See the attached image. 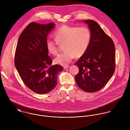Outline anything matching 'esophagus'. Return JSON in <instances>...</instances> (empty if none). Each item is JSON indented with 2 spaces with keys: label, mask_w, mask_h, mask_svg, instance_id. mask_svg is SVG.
I'll list each match as a JSON object with an SVG mask.
<instances>
[{
  "label": "esophagus",
  "mask_w": 130,
  "mask_h": 130,
  "mask_svg": "<svg viewBox=\"0 0 130 130\" xmlns=\"http://www.w3.org/2000/svg\"><path fill=\"white\" fill-rule=\"evenodd\" d=\"M69 68V66H63V69H64V70H66V69H68V68Z\"/></svg>",
  "instance_id": "obj_1"
}]
</instances>
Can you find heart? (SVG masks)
<instances>
[{"instance_id":"1","label":"heart","mask_w":130,"mask_h":130,"mask_svg":"<svg viewBox=\"0 0 130 130\" xmlns=\"http://www.w3.org/2000/svg\"><path fill=\"white\" fill-rule=\"evenodd\" d=\"M56 40L48 38L45 45L49 53H57V43L63 45L64 51L55 58V62L62 66L69 64L75 56L79 57L87 51L91 40L90 29L85 26L77 27L63 25L59 27L54 34Z\"/></svg>"}]
</instances>
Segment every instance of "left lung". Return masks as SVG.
Returning a JSON list of instances; mask_svg holds the SVG:
<instances>
[{
    "label": "left lung",
    "instance_id": "obj_1",
    "mask_svg": "<svg viewBox=\"0 0 130 130\" xmlns=\"http://www.w3.org/2000/svg\"><path fill=\"white\" fill-rule=\"evenodd\" d=\"M92 37L89 46L74 63L79 69L75 82L83 91L94 93L102 89L115 72V47L111 38L93 20H85Z\"/></svg>",
    "mask_w": 130,
    "mask_h": 130
}]
</instances>
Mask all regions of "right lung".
Here are the masks:
<instances>
[{"label":"right lung","mask_w":130,"mask_h":130,"mask_svg":"<svg viewBox=\"0 0 130 130\" xmlns=\"http://www.w3.org/2000/svg\"><path fill=\"white\" fill-rule=\"evenodd\" d=\"M55 24L35 22L29 24L19 37L15 53L14 64L26 86L38 94H45L54 90L57 75L62 67L52 66L45 42L47 35Z\"/></svg>","instance_id":"right-lung-1"}]
</instances>
